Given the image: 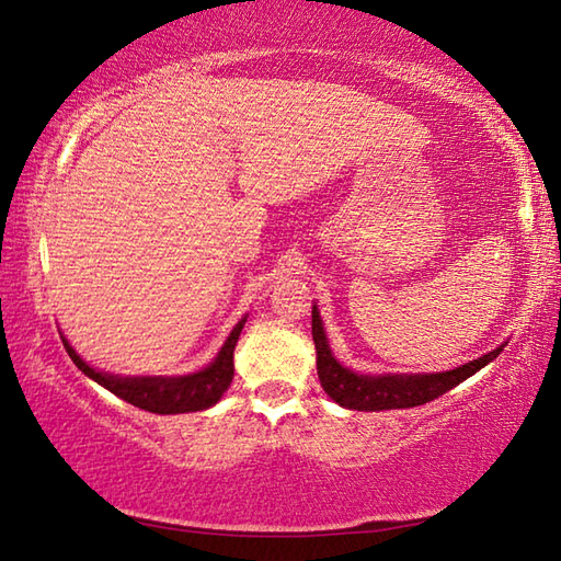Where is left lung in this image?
<instances>
[{
  "mask_svg": "<svg viewBox=\"0 0 561 561\" xmlns=\"http://www.w3.org/2000/svg\"><path fill=\"white\" fill-rule=\"evenodd\" d=\"M311 336H314L317 346V374L321 388H324L339 405L351 408V411H391V408H413L431 403L433 398L448 393L450 388L462 383L465 378L478 374L482 366H488L502 351V346H497L495 351H490V354L443 374L358 376L341 366L339 360L331 356L317 307L311 309Z\"/></svg>",
  "mask_w": 561,
  "mask_h": 561,
  "instance_id": "8db88e82",
  "label": "left lung"
}]
</instances>
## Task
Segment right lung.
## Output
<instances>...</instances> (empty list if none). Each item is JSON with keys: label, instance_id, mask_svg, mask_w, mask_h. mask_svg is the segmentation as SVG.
<instances>
[{"label": "right lung", "instance_id": "right-lung-1", "mask_svg": "<svg viewBox=\"0 0 561 561\" xmlns=\"http://www.w3.org/2000/svg\"><path fill=\"white\" fill-rule=\"evenodd\" d=\"M247 317L232 329V334L227 336L225 346L220 354L213 360L205 371L190 374V376H178V378H163V376H136V378H121V376H108L101 374L96 368H91L87 360H81L79 354L69 346V341L64 339L66 354L79 366V371L87 374L93 381L108 388L111 393H116L123 401L130 405L140 408V411L148 413H160V415H173V413H193V411H205V408L215 405L220 401V396L230 388L232 376H234V364L232 354L237 346V339H240V331L244 327Z\"/></svg>", "mask_w": 561, "mask_h": 561}]
</instances>
